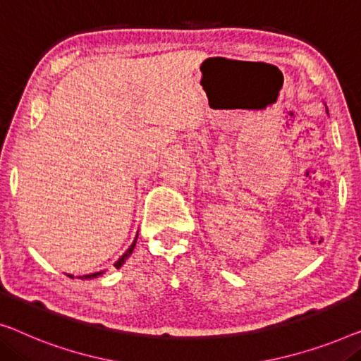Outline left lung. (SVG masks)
<instances>
[{"label": "left lung", "instance_id": "8db88e82", "mask_svg": "<svg viewBox=\"0 0 361 361\" xmlns=\"http://www.w3.org/2000/svg\"><path fill=\"white\" fill-rule=\"evenodd\" d=\"M326 111H327V109H326ZM327 114H329V111H327Z\"/></svg>", "mask_w": 361, "mask_h": 361}]
</instances>
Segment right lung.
I'll return each mask as SVG.
<instances>
[{"instance_id":"right-lung-1","label":"right lung","mask_w":361,"mask_h":361,"mask_svg":"<svg viewBox=\"0 0 361 361\" xmlns=\"http://www.w3.org/2000/svg\"><path fill=\"white\" fill-rule=\"evenodd\" d=\"M137 239H138V234H137V238H135V241L132 243V245H130V247H128L127 250H125V254L122 255V257H120V259L117 260V262H116V264H114V265H116V267H117V269H120V267H122V265L125 264V260H127V259L130 257V255H132V252H133V249H135V244H137ZM104 271H106V270H102V271H96V274H90V275H82V276H78V279H81V280H90V279H97V276H101V275L104 274ZM68 276H70V279H75V276H73L71 274H68Z\"/></svg>"}]
</instances>
